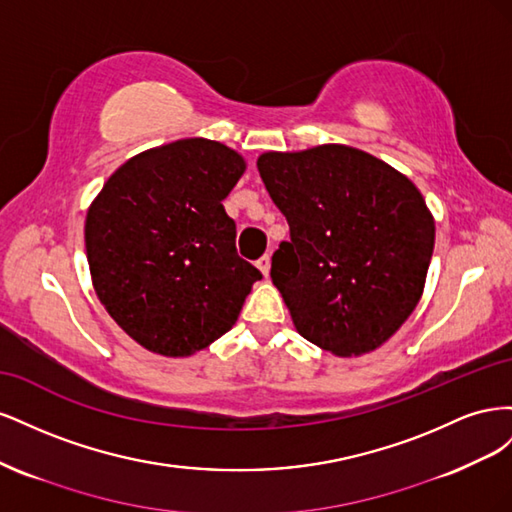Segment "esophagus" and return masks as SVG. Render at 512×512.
Returning <instances> with one entry per match:
<instances>
[{"label":"esophagus","instance_id":"1","mask_svg":"<svg viewBox=\"0 0 512 512\" xmlns=\"http://www.w3.org/2000/svg\"><path fill=\"white\" fill-rule=\"evenodd\" d=\"M256 267L260 269V273L262 275H269V271H271V256L269 254H265V256H260L258 260H256Z\"/></svg>","mask_w":512,"mask_h":512}]
</instances>
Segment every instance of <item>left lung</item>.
Returning <instances> with one entry per match:
<instances>
[{
	"label": "left lung",
	"instance_id": "1",
	"mask_svg": "<svg viewBox=\"0 0 512 512\" xmlns=\"http://www.w3.org/2000/svg\"><path fill=\"white\" fill-rule=\"evenodd\" d=\"M290 226L271 280L294 329L335 356L380 348L423 297L436 222L416 185L348 145L267 151L256 162Z\"/></svg>",
	"mask_w": 512,
	"mask_h": 512
}]
</instances>
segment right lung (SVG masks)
<instances>
[{"label":"right lung","mask_w":512,"mask_h":512,"mask_svg":"<svg viewBox=\"0 0 512 512\" xmlns=\"http://www.w3.org/2000/svg\"><path fill=\"white\" fill-rule=\"evenodd\" d=\"M241 153L181 138L136 153L87 209L91 284L138 346L170 359L232 329L260 271L239 258L222 200L245 173Z\"/></svg>","instance_id":"add662e5"}]
</instances>
